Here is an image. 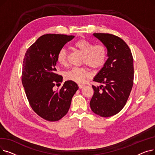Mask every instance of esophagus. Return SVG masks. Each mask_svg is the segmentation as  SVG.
Here are the masks:
<instances>
[{"instance_id": "34e87169", "label": "esophagus", "mask_w": 155, "mask_h": 155, "mask_svg": "<svg viewBox=\"0 0 155 155\" xmlns=\"http://www.w3.org/2000/svg\"><path fill=\"white\" fill-rule=\"evenodd\" d=\"M78 88H83V87H84V85H82V84H78Z\"/></svg>"}]
</instances>
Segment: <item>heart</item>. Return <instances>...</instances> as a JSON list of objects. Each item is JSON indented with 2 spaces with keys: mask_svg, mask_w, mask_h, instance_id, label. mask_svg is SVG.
I'll return each mask as SVG.
<instances>
[{
  "mask_svg": "<svg viewBox=\"0 0 155 155\" xmlns=\"http://www.w3.org/2000/svg\"><path fill=\"white\" fill-rule=\"evenodd\" d=\"M73 47L83 54L82 64H85L91 69L97 70L104 67L107 58V49L103 44L94 45L86 39H80L73 43ZM68 52L64 48L57 53L56 61L60 65L66 67L68 64ZM91 74L86 67H74L65 73L67 80L76 83H82Z\"/></svg>",
  "mask_w": 155,
  "mask_h": 155,
  "instance_id": "1",
  "label": "heart"
}]
</instances>
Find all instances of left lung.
<instances>
[{
    "mask_svg": "<svg viewBox=\"0 0 155 155\" xmlns=\"http://www.w3.org/2000/svg\"><path fill=\"white\" fill-rule=\"evenodd\" d=\"M107 47L108 59L94 78L102 84L92 85L94 95L90 105L92 110L101 117H110L119 112L127 101L134 80L133 58L124 40L108 33H94Z\"/></svg>",
    "mask_w": 155,
    "mask_h": 155,
    "instance_id": "1",
    "label": "left lung"
}]
</instances>
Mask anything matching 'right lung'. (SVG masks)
Here are the masks:
<instances>
[{
  "label": "right lung",
  "mask_w": 155,
  "mask_h": 155,
  "mask_svg": "<svg viewBox=\"0 0 155 155\" xmlns=\"http://www.w3.org/2000/svg\"><path fill=\"white\" fill-rule=\"evenodd\" d=\"M74 36L46 34L39 37L24 56L22 83L30 106L46 120H59L68 112L71 99L78 90L77 84L71 80L54 91L62 81L57 74L56 54Z\"/></svg>",
  "instance_id": "add662e5"
}]
</instances>
